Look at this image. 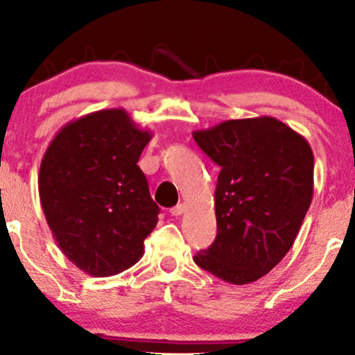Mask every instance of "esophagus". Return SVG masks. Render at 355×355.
I'll return each instance as SVG.
<instances>
[{"instance_id":"esophagus-1","label":"esophagus","mask_w":355,"mask_h":355,"mask_svg":"<svg viewBox=\"0 0 355 355\" xmlns=\"http://www.w3.org/2000/svg\"><path fill=\"white\" fill-rule=\"evenodd\" d=\"M184 211H186V203H178L176 207H173L171 210H169V213H171L173 216H181Z\"/></svg>"}]
</instances>
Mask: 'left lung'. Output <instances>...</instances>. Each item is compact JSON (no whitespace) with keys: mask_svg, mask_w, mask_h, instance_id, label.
Masks as SVG:
<instances>
[{"mask_svg":"<svg viewBox=\"0 0 355 355\" xmlns=\"http://www.w3.org/2000/svg\"><path fill=\"white\" fill-rule=\"evenodd\" d=\"M192 135L221 168L216 239L193 261L226 283H254L284 259L297 237L313 197L312 148L271 116L230 119Z\"/></svg>","mask_w":355,"mask_h":355,"instance_id":"left-lung-1","label":"left lung"}]
</instances>
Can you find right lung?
Masks as SVG:
<instances>
[{"label": "right lung", "instance_id": "right-lung-1", "mask_svg": "<svg viewBox=\"0 0 355 355\" xmlns=\"http://www.w3.org/2000/svg\"><path fill=\"white\" fill-rule=\"evenodd\" d=\"M153 134L123 108L71 121L42 158L38 193L62 254L96 278L137 263L159 208L137 162Z\"/></svg>", "mask_w": 355, "mask_h": 355}]
</instances>
